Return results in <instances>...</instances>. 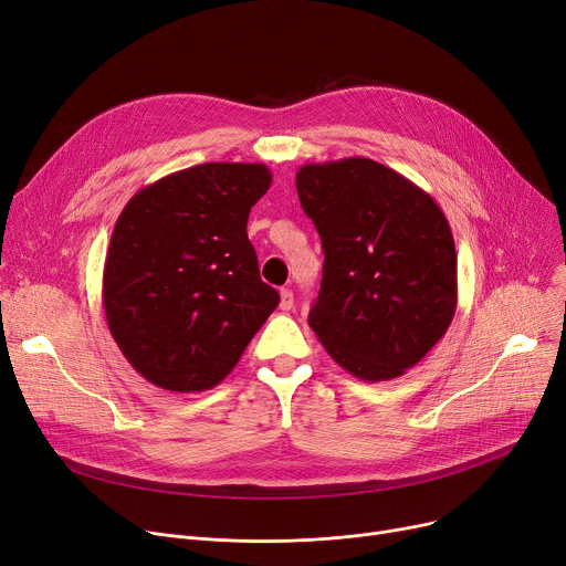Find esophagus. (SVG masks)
Instances as JSON below:
<instances>
[{"instance_id": "obj_1", "label": "esophagus", "mask_w": 566, "mask_h": 566, "mask_svg": "<svg viewBox=\"0 0 566 566\" xmlns=\"http://www.w3.org/2000/svg\"><path fill=\"white\" fill-rule=\"evenodd\" d=\"M293 307V291L291 289H282L280 291V310L289 312Z\"/></svg>"}]
</instances>
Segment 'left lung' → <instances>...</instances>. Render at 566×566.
<instances>
[{
    "label": "left lung",
    "mask_w": 566,
    "mask_h": 566,
    "mask_svg": "<svg viewBox=\"0 0 566 566\" xmlns=\"http://www.w3.org/2000/svg\"><path fill=\"white\" fill-rule=\"evenodd\" d=\"M301 206L323 245L310 328L360 380L403 376L457 312V248L436 199L369 158L303 165Z\"/></svg>",
    "instance_id": "obj_1"
}]
</instances>
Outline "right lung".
Masks as SVG:
<instances>
[{"label":"right lung","instance_id":"obj_1","mask_svg":"<svg viewBox=\"0 0 566 566\" xmlns=\"http://www.w3.org/2000/svg\"><path fill=\"white\" fill-rule=\"evenodd\" d=\"M273 184L261 163H203L130 197L103 268L107 328L126 360L169 392L216 388L273 314L248 238Z\"/></svg>","mask_w":566,"mask_h":566}]
</instances>
